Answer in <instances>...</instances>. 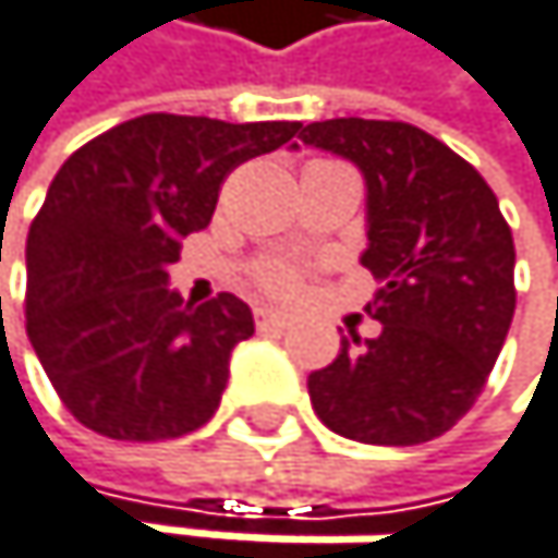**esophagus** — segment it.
Segmentation results:
<instances>
[{
	"instance_id": "obj_1",
	"label": "esophagus",
	"mask_w": 558,
	"mask_h": 558,
	"mask_svg": "<svg viewBox=\"0 0 558 558\" xmlns=\"http://www.w3.org/2000/svg\"><path fill=\"white\" fill-rule=\"evenodd\" d=\"M253 315H256V322H260V326H277V329L291 326V315L281 312V308H270V305H260Z\"/></svg>"
}]
</instances>
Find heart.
Listing matches in <instances>:
<instances>
[{
  "instance_id": "1",
  "label": "heart",
  "mask_w": 558,
  "mask_h": 558,
  "mask_svg": "<svg viewBox=\"0 0 558 558\" xmlns=\"http://www.w3.org/2000/svg\"><path fill=\"white\" fill-rule=\"evenodd\" d=\"M260 284L270 294H294L298 291V270L288 264H267L260 270Z\"/></svg>"
}]
</instances>
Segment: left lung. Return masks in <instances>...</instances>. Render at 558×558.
Returning <instances> with one entry per match:
<instances>
[{"label": "left lung", "mask_w": 558, "mask_h": 558, "mask_svg": "<svg viewBox=\"0 0 558 558\" xmlns=\"http://www.w3.org/2000/svg\"><path fill=\"white\" fill-rule=\"evenodd\" d=\"M305 147L360 167L380 336H342L308 374L322 425L366 446H418L481 398L514 315V240L497 195L460 154L411 122L326 119Z\"/></svg>", "instance_id": "1"}]
</instances>
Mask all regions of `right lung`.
<instances>
[{
    "label": "right lung",
    "instance_id": "obj_1",
    "mask_svg": "<svg viewBox=\"0 0 558 558\" xmlns=\"http://www.w3.org/2000/svg\"><path fill=\"white\" fill-rule=\"evenodd\" d=\"M294 133L298 122L150 112L64 160L26 236V336L85 428L160 442L216 415L253 312L226 291L184 305L167 267L211 222L232 167Z\"/></svg>",
    "mask_w": 558,
    "mask_h": 558
}]
</instances>
